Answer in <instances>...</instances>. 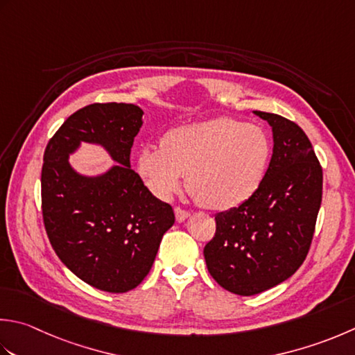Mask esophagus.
<instances>
[{
    "label": "esophagus",
    "instance_id": "34e87169",
    "mask_svg": "<svg viewBox=\"0 0 355 355\" xmlns=\"http://www.w3.org/2000/svg\"><path fill=\"white\" fill-rule=\"evenodd\" d=\"M187 217H189V212L182 209V207H180V206L175 207V218H177L178 223H182V221H184Z\"/></svg>",
    "mask_w": 355,
    "mask_h": 355
}]
</instances>
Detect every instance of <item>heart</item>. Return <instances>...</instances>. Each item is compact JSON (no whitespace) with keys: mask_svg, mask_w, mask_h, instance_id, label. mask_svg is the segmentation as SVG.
I'll list each match as a JSON object with an SVG mask.
<instances>
[{"mask_svg":"<svg viewBox=\"0 0 355 355\" xmlns=\"http://www.w3.org/2000/svg\"><path fill=\"white\" fill-rule=\"evenodd\" d=\"M270 150L260 126L220 116L182 124L166 132L162 146H144L138 172L158 197H171L187 175V189L200 205L231 209L259 189Z\"/></svg>","mask_w":355,"mask_h":355,"instance_id":"1","label":"heart"}]
</instances>
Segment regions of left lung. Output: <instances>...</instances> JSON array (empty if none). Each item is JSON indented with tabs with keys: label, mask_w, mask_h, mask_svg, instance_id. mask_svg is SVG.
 I'll use <instances>...</instances> for the list:
<instances>
[{
	"label": "left lung",
	"mask_w": 355,
	"mask_h": 355,
	"mask_svg": "<svg viewBox=\"0 0 355 355\" xmlns=\"http://www.w3.org/2000/svg\"><path fill=\"white\" fill-rule=\"evenodd\" d=\"M254 114L272 128L269 168L251 198L215 215L203 251L212 279L237 295L274 288L302 266L322 205L323 172L306 134L282 115Z\"/></svg>",
	"instance_id": "left-lung-1"
}]
</instances>
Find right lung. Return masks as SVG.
Listing matches in <instances>:
<instances>
[{"instance_id":"1","label":"right lung","mask_w":355,"mask_h":355,"mask_svg":"<svg viewBox=\"0 0 355 355\" xmlns=\"http://www.w3.org/2000/svg\"><path fill=\"white\" fill-rule=\"evenodd\" d=\"M141 116L135 104H89L61 124L44 152L41 206L49 241L78 279L106 293H128L144 280L175 221L172 206L130 169ZM81 141L103 145L119 164L101 176H81L68 163Z\"/></svg>"}]
</instances>
